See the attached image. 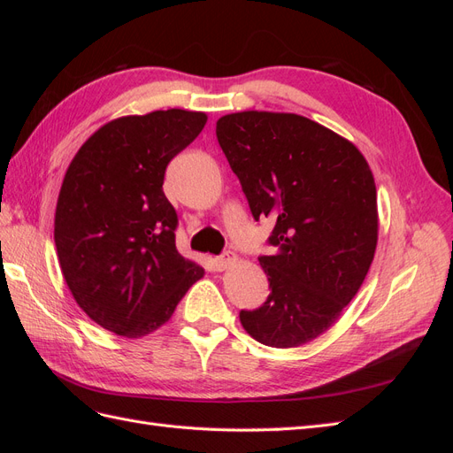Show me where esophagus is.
<instances>
[{"instance_id": "obj_1", "label": "esophagus", "mask_w": 453, "mask_h": 453, "mask_svg": "<svg viewBox=\"0 0 453 453\" xmlns=\"http://www.w3.org/2000/svg\"><path fill=\"white\" fill-rule=\"evenodd\" d=\"M215 268L217 270H226V268H230L232 265L236 263V255L234 253H230V251H226L225 255H221V257H217L215 260Z\"/></svg>"}]
</instances>
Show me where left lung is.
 I'll list each match as a JSON object with an SVG mask.
<instances>
[{
	"instance_id": "obj_1",
	"label": "left lung",
	"mask_w": 453,
	"mask_h": 453,
	"mask_svg": "<svg viewBox=\"0 0 453 453\" xmlns=\"http://www.w3.org/2000/svg\"><path fill=\"white\" fill-rule=\"evenodd\" d=\"M217 140L255 221H276L258 257L272 293L242 326L272 348L321 336L357 295L378 243L372 170L340 134L295 113L240 111L217 120Z\"/></svg>"
}]
</instances>
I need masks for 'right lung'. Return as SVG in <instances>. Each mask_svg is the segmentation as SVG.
Listing matches in <instances>:
<instances>
[{"instance_id":"1","label":"right lung","mask_w":453,"mask_h":453,"mask_svg":"<svg viewBox=\"0 0 453 453\" xmlns=\"http://www.w3.org/2000/svg\"><path fill=\"white\" fill-rule=\"evenodd\" d=\"M205 122L185 109L119 117L67 166L54 213L62 276L88 318L119 336L155 333L203 278L175 248L177 213L162 183Z\"/></svg>"}]
</instances>
